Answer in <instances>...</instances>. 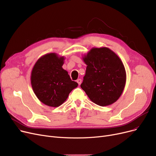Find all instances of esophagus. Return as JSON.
<instances>
[{
  "instance_id": "obj_1",
  "label": "esophagus",
  "mask_w": 156,
  "mask_h": 156,
  "mask_svg": "<svg viewBox=\"0 0 156 156\" xmlns=\"http://www.w3.org/2000/svg\"><path fill=\"white\" fill-rule=\"evenodd\" d=\"M81 82H82V80H81L80 79H77V83L79 84V85H80V84H81Z\"/></svg>"
}]
</instances>
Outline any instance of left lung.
I'll return each instance as SVG.
<instances>
[{
  "label": "left lung",
  "instance_id": "obj_1",
  "mask_svg": "<svg viewBox=\"0 0 156 156\" xmlns=\"http://www.w3.org/2000/svg\"><path fill=\"white\" fill-rule=\"evenodd\" d=\"M87 65L86 75L80 85L95 104L110 105L122 95L126 75L121 59L107 47L93 48L82 57Z\"/></svg>",
  "mask_w": 156,
  "mask_h": 156
}]
</instances>
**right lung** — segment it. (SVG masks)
Listing matches in <instances>:
<instances>
[{
	"label": "right lung",
	"instance_id": "1",
	"mask_svg": "<svg viewBox=\"0 0 156 156\" xmlns=\"http://www.w3.org/2000/svg\"><path fill=\"white\" fill-rule=\"evenodd\" d=\"M64 60L63 56L55 53L45 54L35 63L31 71L33 92L41 103L51 107L62 105L78 86L62 68Z\"/></svg>",
	"mask_w": 156,
	"mask_h": 156
}]
</instances>
